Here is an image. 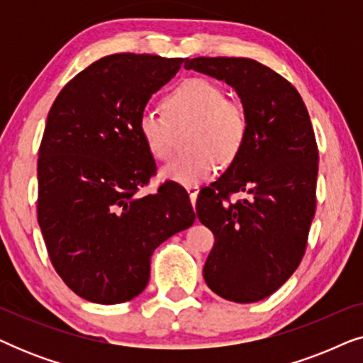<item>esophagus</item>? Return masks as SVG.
I'll return each mask as SVG.
<instances>
[{"label": "esophagus", "mask_w": 363, "mask_h": 363, "mask_svg": "<svg viewBox=\"0 0 363 363\" xmlns=\"http://www.w3.org/2000/svg\"><path fill=\"white\" fill-rule=\"evenodd\" d=\"M186 191H188V195H190V200H191L193 208H195L198 193H200V188H198L196 185H191V186H186Z\"/></svg>", "instance_id": "obj_1"}]
</instances>
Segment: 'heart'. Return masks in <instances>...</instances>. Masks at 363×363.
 <instances>
[{
    "mask_svg": "<svg viewBox=\"0 0 363 363\" xmlns=\"http://www.w3.org/2000/svg\"><path fill=\"white\" fill-rule=\"evenodd\" d=\"M138 135L148 153L167 160L175 148L178 132L186 130L190 152L178 155L162 168L167 180L191 186L210 180L221 163L240 155L250 133L245 104L225 97L213 81L191 77L163 99V113L145 108L137 121Z\"/></svg>",
    "mask_w": 363,
    "mask_h": 363,
    "instance_id": "b5f03b06",
    "label": "heart"
}]
</instances>
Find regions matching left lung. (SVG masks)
Here are the masks:
<instances>
[{
	"instance_id": "1",
	"label": "left lung",
	"mask_w": 363,
	"mask_h": 363,
	"mask_svg": "<svg viewBox=\"0 0 363 363\" xmlns=\"http://www.w3.org/2000/svg\"><path fill=\"white\" fill-rule=\"evenodd\" d=\"M185 69L235 87L250 116L241 153L198 196V220L215 235L203 276L223 299L261 301L297 269L314 220L319 150L309 112L287 79L255 59L195 57ZM240 191L247 200L231 202Z\"/></svg>"
}]
</instances>
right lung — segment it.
Returning <instances> with one entry per match:
<instances>
[{
	"instance_id": "1",
	"label": "right lung",
	"mask_w": 363,
	"mask_h": 363,
	"mask_svg": "<svg viewBox=\"0 0 363 363\" xmlns=\"http://www.w3.org/2000/svg\"><path fill=\"white\" fill-rule=\"evenodd\" d=\"M185 59L112 54L71 79L48 113L38 158V223L54 269L97 304L140 294L153 251L195 221L188 193L157 173L138 135L148 99Z\"/></svg>"
}]
</instances>
